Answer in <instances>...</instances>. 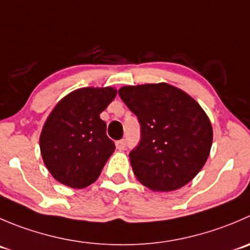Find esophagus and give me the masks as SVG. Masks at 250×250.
<instances>
[{"mask_svg": "<svg viewBox=\"0 0 250 250\" xmlns=\"http://www.w3.org/2000/svg\"><path fill=\"white\" fill-rule=\"evenodd\" d=\"M116 146H117L118 150H125V146H127V142L125 139L118 140V142H116Z\"/></svg>", "mask_w": 250, "mask_h": 250, "instance_id": "34e87169", "label": "esophagus"}]
</instances>
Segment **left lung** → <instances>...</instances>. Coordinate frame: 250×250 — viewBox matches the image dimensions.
Listing matches in <instances>:
<instances>
[{"instance_id": "left-lung-1", "label": "left lung", "mask_w": 250, "mask_h": 250, "mask_svg": "<svg viewBox=\"0 0 250 250\" xmlns=\"http://www.w3.org/2000/svg\"><path fill=\"white\" fill-rule=\"evenodd\" d=\"M118 94L140 123V142L129 152L138 181L159 192L189 183L211 149L212 127L205 111L167 83L122 86Z\"/></svg>"}]
</instances>
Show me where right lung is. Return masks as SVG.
I'll use <instances>...</instances> for the list:
<instances>
[{
  "mask_svg": "<svg viewBox=\"0 0 250 250\" xmlns=\"http://www.w3.org/2000/svg\"><path fill=\"white\" fill-rule=\"evenodd\" d=\"M116 95L111 86L77 89L51 111L41 130L40 151L56 181L82 189L99 178L116 149L100 113Z\"/></svg>",
  "mask_w": 250,
  "mask_h": 250,
  "instance_id": "add662e5",
  "label": "right lung"
}]
</instances>
